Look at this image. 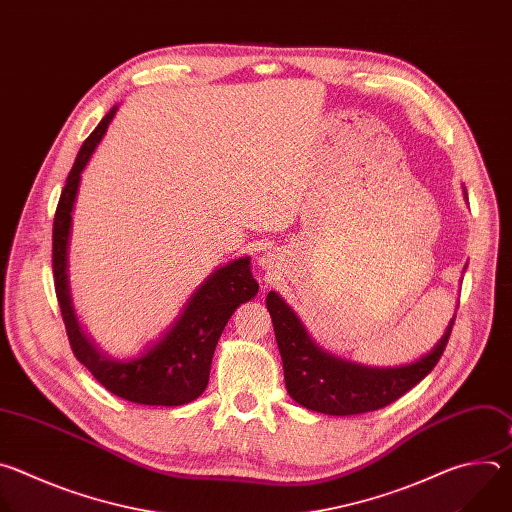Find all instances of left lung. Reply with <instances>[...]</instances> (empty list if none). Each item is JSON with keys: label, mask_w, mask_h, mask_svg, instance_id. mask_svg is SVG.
<instances>
[{"label": "left lung", "mask_w": 512, "mask_h": 512, "mask_svg": "<svg viewBox=\"0 0 512 512\" xmlns=\"http://www.w3.org/2000/svg\"><path fill=\"white\" fill-rule=\"evenodd\" d=\"M466 194V190H464ZM275 340L283 360V377L289 397L306 409L326 415L369 413L397 401L442 358L452 334L454 318L444 336L427 354L403 367H364L322 350L304 324L275 291L267 294Z\"/></svg>", "instance_id": "left-lung-1"}]
</instances>
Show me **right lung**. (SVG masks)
<instances>
[{"instance_id": "add662e5", "label": "right lung", "mask_w": 512, "mask_h": 512, "mask_svg": "<svg viewBox=\"0 0 512 512\" xmlns=\"http://www.w3.org/2000/svg\"><path fill=\"white\" fill-rule=\"evenodd\" d=\"M117 105L101 119L81 145L66 186L62 188L52 227L54 287L72 352L89 373L113 395L139 403L178 407L200 397L208 385L212 354L235 310L257 296L259 283L251 273V259L239 257L212 271L190 296L176 322L148 350L129 360H115L101 352L83 332L70 300L68 243L72 210L81 184V174L101 143Z\"/></svg>"}]
</instances>
